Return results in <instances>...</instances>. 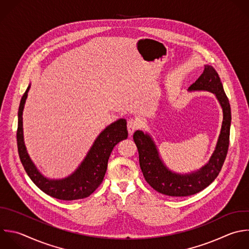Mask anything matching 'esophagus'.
I'll list each match as a JSON object with an SVG mask.
<instances>
[{
	"instance_id": "1",
	"label": "esophagus",
	"mask_w": 249,
	"mask_h": 249,
	"mask_svg": "<svg viewBox=\"0 0 249 249\" xmlns=\"http://www.w3.org/2000/svg\"><path fill=\"white\" fill-rule=\"evenodd\" d=\"M137 127H138V122L136 120L130 119L127 121V130L130 135L133 134V132L137 129Z\"/></svg>"
}]
</instances>
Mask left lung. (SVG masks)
<instances>
[{
  "label": "left lung",
  "mask_w": 249,
  "mask_h": 249,
  "mask_svg": "<svg viewBox=\"0 0 249 249\" xmlns=\"http://www.w3.org/2000/svg\"><path fill=\"white\" fill-rule=\"evenodd\" d=\"M209 91L217 98L223 112V121L215 149L209 160L199 169L189 173H178L170 170L161 160L158 147L148 132L136 130L133 134L138 149L139 164L145 180L157 192L171 196L195 195L218 176L225 161L230 139L231 106L224 91L221 80L210 65H205L199 78L188 89V91Z\"/></svg>",
  "instance_id": "left-lung-1"
}]
</instances>
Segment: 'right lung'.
Wrapping results in <instances>:
<instances>
[{"mask_svg": "<svg viewBox=\"0 0 249 249\" xmlns=\"http://www.w3.org/2000/svg\"><path fill=\"white\" fill-rule=\"evenodd\" d=\"M31 85L24 92L18 109V148L22 165L34 184L47 195L63 200L81 199L90 196L102 183L108 160L114 147L127 138L126 120L119 119L104 128L94 140L83 161L74 172L62 179L46 177L31 160L24 142L23 110Z\"/></svg>", "mask_w": 249, "mask_h": 249, "instance_id": "1", "label": "right lung"}]
</instances>
